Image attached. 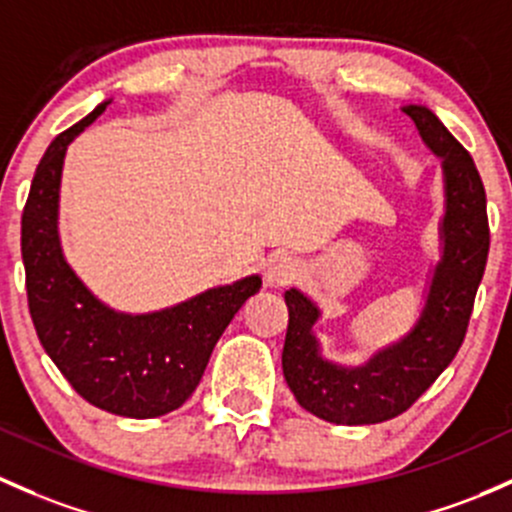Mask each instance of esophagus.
Returning <instances> with one entry per match:
<instances>
[{
  "label": "esophagus",
  "mask_w": 512,
  "mask_h": 512,
  "mask_svg": "<svg viewBox=\"0 0 512 512\" xmlns=\"http://www.w3.org/2000/svg\"><path fill=\"white\" fill-rule=\"evenodd\" d=\"M299 274V262L287 255H274L265 265V282L270 284V287H287V284H292Z\"/></svg>",
  "instance_id": "1"
}]
</instances>
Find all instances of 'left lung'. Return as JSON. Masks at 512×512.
<instances>
[{
	"label": "left lung",
	"instance_id": "left-lung-1",
	"mask_svg": "<svg viewBox=\"0 0 512 512\" xmlns=\"http://www.w3.org/2000/svg\"><path fill=\"white\" fill-rule=\"evenodd\" d=\"M429 152L441 159L444 215L439 223L441 257L429 272L419 319L397 341L360 365L324 358L314 326L321 309L299 289L284 292L289 309L282 370L289 390L306 412L333 424H378L410 410L446 370L464 343L473 299L488 260L486 191L471 154L424 105H405Z\"/></svg>",
	"mask_w": 512,
	"mask_h": 512
}]
</instances>
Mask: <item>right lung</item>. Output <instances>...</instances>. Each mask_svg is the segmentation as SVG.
<instances>
[{
  "label": "right lung",
  "mask_w": 512,
  "mask_h": 512,
  "mask_svg": "<svg viewBox=\"0 0 512 512\" xmlns=\"http://www.w3.org/2000/svg\"><path fill=\"white\" fill-rule=\"evenodd\" d=\"M110 102L102 100L48 144L21 215V257L39 341L73 390L105 412L152 419L191 397L215 343L242 304L260 292L262 277L250 274L149 314L112 309L85 287L58 235L63 159L68 144Z\"/></svg>",
  "instance_id": "1"
}]
</instances>
